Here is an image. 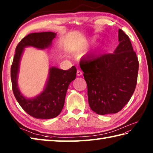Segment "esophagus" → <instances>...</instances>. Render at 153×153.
I'll list each match as a JSON object with an SVG mask.
<instances>
[{
	"label": "esophagus",
	"instance_id": "esophagus-1",
	"mask_svg": "<svg viewBox=\"0 0 153 153\" xmlns=\"http://www.w3.org/2000/svg\"><path fill=\"white\" fill-rule=\"evenodd\" d=\"M81 75H82V71H80L79 69H77V76H81Z\"/></svg>",
	"mask_w": 153,
	"mask_h": 153
}]
</instances>
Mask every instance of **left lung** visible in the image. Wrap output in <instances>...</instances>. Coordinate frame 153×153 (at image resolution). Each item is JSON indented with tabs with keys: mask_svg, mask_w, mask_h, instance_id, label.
<instances>
[{
	"mask_svg": "<svg viewBox=\"0 0 153 153\" xmlns=\"http://www.w3.org/2000/svg\"><path fill=\"white\" fill-rule=\"evenodd\" d=\"M118 41L114 53L84 58L79 63L88 85L89 105L98 114L120 111L137 85L138 57L128 36L120 29Z\"/></svg>",
	"mask_w": 153,
	"mask_h": 153,
	"instance_id": "8db88e82",
	"label": "left lung"
}]
</instances>
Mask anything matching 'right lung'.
I'll return each instance as SVG.
<instances>
[{"instance_id":"obj_1","label":"right lung","mask_w":153,"mask_h":153,"mask_svg":"<svg viewBox=\"0 0 153 153\" xmlns=\"http://www.w3.org/2000/svg\"><path fill=\"white\" fill-rule=\"evenodd\" d=\"M53 32L33 33L27 35L16 46L15 54L10 68V77L13 94L21 108L35 118L51 119L59 114L65 103V95L69 84L76 79V68L68 70L57 68L49 69V77L43 91L33 98H26L19 90L17 79L21 58L26 47L43 49L51 47L56 37Z\"/></svg>"}]
</instances>
